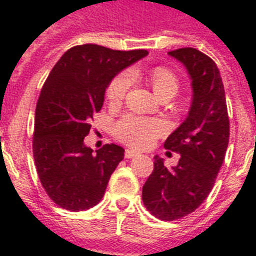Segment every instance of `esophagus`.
I'll list each match as a JSON object with an SVG mask.
<instances>
[{
  "label": "esophagus",
  "instance_id": "obj_1",
  "mask_svg": "<svg viewBox=\"0 0 256 256\" xmlns=\"http://www.w3.org/2000/svg\"><path fill=\"white\" fill-rule=\"evenodd\" d=\"M140 154L138 152H136V150H132V148H126V152H124V156L126 158H134V156H136Z\"/></svg>",
  "mask_w": 256,
  "mask_h": 256
}]
</instances>
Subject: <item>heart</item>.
I'll use <instances>...</instances> for the list:
<instances>
[{
	"label": "heart",
	"instance_id": "heart-1",
	"mask_svg": "<svg viewBox=\"0 0 256 256\" xmlns=\"http://www.w3.org/2000/svg\"><path fill=\"white\" fill-rule=\"evenodd\" d=\"M138 73L118 74L112 80L106 88V98L110 104H118L124 100L128 88L132 86V78H136ZM152 86L158 96L172 94L178 92V78L171 70L166 68H156L148 76ZM166 132V124L164 120H152L144 116L126 114L120 118L114 126V134L124 144L138 148H148L154 140Z\"/></svg>",
	"mask_w": 256,
	"mask_h": 256
}]
</instances>
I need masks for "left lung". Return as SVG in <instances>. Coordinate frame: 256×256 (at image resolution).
Here are the masks:
<instances>
[{
	"label": "left lung",
	"instance_id": "8db88e82",
	"mask_svg": "<svg viewBox=\"0 0 256 256\" xmlns=\"http://www.w3.org/2000/svg\"><path fill=\"white\" fill-rule=\"evenodd\" d=\"M168 56L186 66L192 102L186 120L164 142V148L180 154L178 164L168 168L156 156L142 188L144 204L160 220H176L202 204L214 187L230 136L224 86L215 62L194 48L171 50Z\"/></svg>",
	"mask_w": 256,
	"mask_h": 256
}]
</instances>
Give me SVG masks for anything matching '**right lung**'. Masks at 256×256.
<instances>
[{
    "label": "right lung",
    "mask_w": 256,
    "mask_h": 256,
    "mask_svg": "<svg viewBox=\"0 0 256 256\" xmlns=\"http://www.w3.org/2000/svg\"><path fill=\"white\" fill-rule=\"evenodd\" d=\"M148 54L86 44L68 50L50 72L36 108L33 156L46 194L62 208L88 210L104 196L124 150L110 144L92 152L84 140L110 81Z\"/></svg>",
    "instance_id": "add662e5"
}]
</instances>
